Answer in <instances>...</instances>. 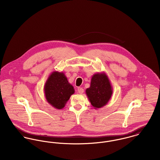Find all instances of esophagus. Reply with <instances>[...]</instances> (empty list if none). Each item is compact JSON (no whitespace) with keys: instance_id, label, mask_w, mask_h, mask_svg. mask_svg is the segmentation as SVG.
I'll return each instance as SVG.
<instances>
[{"instance_id":"34e87169","label":"esophagus","mask_w":160,"mask_h":160,"mask_svg":"<svg viewBox=\"0 0 160 160\" xmlns=\"http://www.w3.org/2000/svg\"><path fill=\"white\" fill-rule=\"evenodd\" d=\"M78 92H79V93L82 94L84 92V89L82 88H78Z\"/></svg>"}]
</instances>
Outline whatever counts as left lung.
<instances>
[{
    "mask_svg": "<svg viewBox=\"0 0 160 160\" xmlns=\"http://www.w3.org/2000/svg\"><path fill=\"white\" fill-rule=\"evenodd\" d=\"M86 93L94 109L106 105L113 93V88L107 74L104 72L94 74L92 76L90 87L86 89Z\"/></svg>",
    "mask_w": 160,
    "mask_h": 160,
    "instance_id": "1",
    "label": "left lung"
}]
</instances>
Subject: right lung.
Returning <instances> with one entry per match:
<instances>
[{
	"mask_svg": "<svg viewBox=\"0 0 160 160\" xmlns=\"http://www.w3.org/2000/svg\"><path fill=\"white\" fill-rule=\"evenodd\" d=\"M47 102L56 109L65 107L70 97L74 93L63 72L54 71L51 72L44 87Z\"/></svg>",
	"mask_w": 160,
	"mask_h": 160,
	"instance_id": "obj_1",
	"label": "right lung"
}]
</instances>
